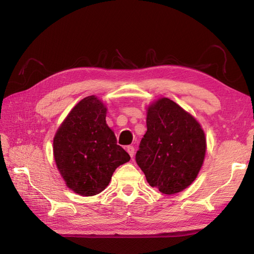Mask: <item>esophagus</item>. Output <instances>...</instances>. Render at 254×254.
<instances>
[{"label":"esophagus","instance_id":"esophagus-1","mask_svg":"<svg viewBox=\"0 0 254 254\" xmlns=\"http://www.w3.org/2000/svg\"><path fill=\"white\" fill-rule=\"evenodd\" d=\"M127 152L128 153V155L131 156V157H133L134 153H135V148H134V146H127Z\"/></svg>","mask_w":254,"mask_h":254}]
</instances>
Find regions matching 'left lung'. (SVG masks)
<instances>
[{
	"instance_id": "obj_1",
	"label": "left lung",
	"mask_w": 254,
	"mask_h": 254,
	"mask_svg": "<svg viewBox=\"0 0 254 254\" xmlns=\"http://www.w3.org/2000/svg\"><path fill=\"white\" fill-rule=\"evenodd\" d=\"M147 131L135 159L150 187L164 194L185 190L196 179L206 153L201 124L169 98L147 107Z\"/></svg>"
}]
</instances>
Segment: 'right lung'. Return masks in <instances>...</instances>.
I'll use <instances>...</instances> for the list:
<instances>
[{
  "label": "right lung",
  "mask_w": 254,
  "mask_h": 254,
  "mask_svg": "<svg viewBox=\"0 0 254 254\" xmlns=\"http://www.w3.org/2000/svg\"><path fill=\"white\" fill-rule=\"evenodd\" d=\"M107 107L95 95L85 97L64 119L53 137L57 168L68 189L93 196L109 185L113 172L130 160L106 122Z\"/></svg>",
  "instance_id": "add662e5"
}]
</instances>
